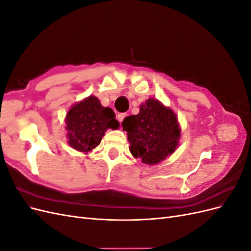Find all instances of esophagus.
<instances>
[{
	"label": "esophagus",
	"mask_w": 251,
	"mask_h": 251,
	"mask_svg": "<svg viewBox=\"0 0 251 251\" xmlns=\"http://www.w3.org/2000/svg\"><path fill=\"white\" fill-rule=\"evenodd\" d=\"M126 116V113H119L118 115H117V119H118V121L119 123H123V120L125 119V117Z\"/></svg>",
	"instance_id": "esophagus-1"
}]
</instances>
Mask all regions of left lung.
<instances>
[{
  "label": "left lung",
  "mask_w": 251,
  "mask_h": 251,
  "mask_svg": "<svg viewBox=\"0 0 251 251\" xmlns=\"http://www.w3.org/2000/svg\"><path fill=\"white\" fill-rule=\"evenodd\" d=\"M130 151L144 164H156L173 154L178 146L180 128L175 113L156 100H148L138 115L124 119Z\"/></svg>",
  "instance_id": "obj_1"
}]
</instances>
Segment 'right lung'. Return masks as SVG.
Listing matches in <instances>:
<instances>
[{
	"label": "right lung",
	"mask_w": 251,
	"mask_h": 251,
	"mask_svg": "<svg viewBox=\"0 0 251 251\" xmlns=\"http://www.w3.org/2000/svg\"><path fill=\"white\" fill-rule=\"evenodd\" d=\"M70 146L79 151H89L100 143L107 128L119 124L111 108H104L95 96L74 104L66 117Z\"/></svg>",
	"instance_id": "obj_1"
}]
</instances>
